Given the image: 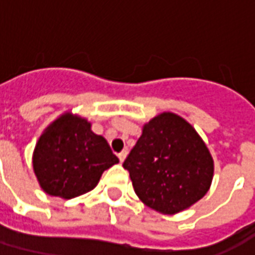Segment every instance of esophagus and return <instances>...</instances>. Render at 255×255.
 <instances>
[{"label": "esophagus", "instance_id": "obj_1", "mask_svg": "<svg viewBox=\"0 0 255 255\" xmlns=\"http://www.w3.org/2000/svg\"><path fill=\"white\" fill-rule=\"evenodd\" d=\"M119 160H120V162H123V161L126 160V157H127V151H122V153H119Z\"/></svg>", "mask_w": 255, "mask_h": 255}]
</instances>
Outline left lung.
<instances>
[{
    "instance_id": "8db88e82",
    "label": "left lung",
    "mask_w": 255,
    "mask_h": 255,
    "mask_svg": "<svg viewBox=\"0 0 255 255\" xmlns=\"http://www.w3.org/2000/svg\"><path fill=\"white\" fill-rule=\"evenodd\" d=\"M123 166L139 199L162 214L179 213L198 202L209 191L214 171L202 138L171 112L144 124Z\"/></svg>"
}]
</instances>
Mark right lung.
<instances>
[{"mask_svg": "<svg viewBox=\"0 0 255 255\" xmlns=\"http://www.w3.org/2000/svg\"><path fill=\"white\" fill-rule=\"evenodd\" d=\"M117 162L106 139L95 135L86 119L72 113H64L43 131L32 155L42 190L64 199L91 191L104 171Z\"/></svg>", "mask_w": 255, "mask_h": 255, "instance_id": "add662e5", "label": "right lung"}]
</instances>
